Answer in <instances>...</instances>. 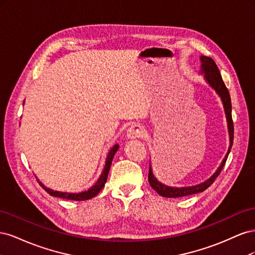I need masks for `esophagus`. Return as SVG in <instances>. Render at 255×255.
<instances>
[{
  "label": "esophagus",
  "mask_w": 255,
  "mask_h": 255,
  "mask_svg": "<svg viewBox=\"0 0 255 255\" xmlns=\"http://www.w3.org/2000/svg\"><path fill=\"white\" fill-rule=\"evenodd\" d=\"M144 133H145V130H144V128L142 126L134 125L128 129L127 136H128V138H132V139H133V138L142 137L144 135Z\"/></svg>",
  "instance_id": "34e87169"
}]
</instances>
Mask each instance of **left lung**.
<instances>
[{
    "label": "left lung",
    "instance_id": "1",
    "mask_svg": "<svg viewBox=\"0 0 255 255\" xmlns=\"http://www.w3.org/2000/svg\"><path fill=\"white\" fill-rule=\"evenodd\" d=\"M201 61H202V71L201 72H204L205 80L216 91H217V94L220 96V98L222 100L223 106H225L227 120H228V127H229V134H230V148H229V151L227 153L226 157L222 160L221 166L217 169V171L214 173V175L212 177H210L207 181H205L204 183H201L199 185H196V186H191V187H181V188L169 187V186H166V185H164V184L159 183L155 179V176L153 175L152 170H151V165H150L149 175H148L149 183L151 185V187L161 197L180 198V197L198 194V192H201V191H204L205 189H207L220 174L223 166L226 165V161L228 159L231 148H232L233 139H234V125H233V119H232V104H231V97L229 94V90L226 86L225 82H223V80L221 78L219 69H218L217 65L215 64V61L211 57H206V56H201Z\"/></svg>",
    "mask_w": 255,
    "mask_h": 255
}]
</instances>
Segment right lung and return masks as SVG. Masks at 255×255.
Returning <instances> with one entry per match:
<instances>
[{
	"mask_svg": "<svg viewBox=\"0 0 255 255\" xmlns=\"http://www.w3.org/2000/svg\"><path fill=\"white\" fill-rule=\"evenodd\" d=\"M119 149V144H116L114 145V148L110 151L109 155H107V159H106V164L104 167V170L100 176V179L98 180V182L92 186L90 189H88L87 191H83L80 192V194H68V192H60V191H55V190H52L49 189L44 186V185L39 182V180H37L38 183L40 184V186L48 192L49 195L53 196V197H58V198H63V199H68V200H73V201H85V200H89L91 198L96 197L101 189L104 187V185L107 181V175H109L110 172V169H111V165H112V161L113 158L115 156V153L118 151Z\"/></svg>",
	"mask_w": 255,
	"mask_h": 255,
	"instance_id": "obj_1",
	"label": "right lung"
}]
</instances>
